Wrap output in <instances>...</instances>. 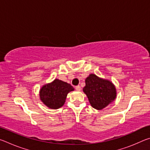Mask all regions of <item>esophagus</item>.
<instances>
[{
    "label": "esophagus",
    "mask_w": 150,
    "mask_h": 150,
    "mask_svg": "<svg viewBox=\"0 0 150 150\" xmlns=\"http://www.w3.org/2000/svg\"><path fill=\"white\" fill-rule=\"evenodd\" d=\"M75 89H76V91H81V87H80L79 85L76 86V87H75Z\"/></svg>",
    "instance_id": "1"
}]
</instances>
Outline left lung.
<instances>
[{"instance_id": "1", "label": "left lung", "mask_w": 150, "mask_h": 150, "mask_svg": "<svg viewBox=\"0 0 150 150\" xmlns=\"http://www.w3.org/2000/svg\"><path fill=\"white\" fill-rule=\"evenodd\" d=\"M83 91L87 96L91 105L96 110H102L116 97V90L113 83L93 73L86 78Z\"/></svg>"}]
</instances>
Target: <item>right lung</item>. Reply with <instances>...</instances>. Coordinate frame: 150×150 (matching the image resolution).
<instances>
[{"mask_svg":"<svg viewBox=\"0 0 150 150\" xmlns=\"http://www.w3.org/2000/svg\"><path fill=\"white\" fill-rule=\"evenodd\" d=\"M74 91L71 85L59 79L44 85L40 91L42 102L52 109H57L64 105L67 94Z\"/></svg>","mask_w":150,"mask_h":150,"instance_id":"1","label":"right lung"}]
</instances>
